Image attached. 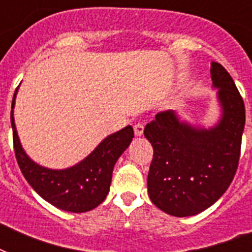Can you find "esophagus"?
Instances as JSON below:
<instances>
[{
  "mask_svg": "<svg viewBox=\"0 0 252 252\" xmlns=\"http://www.w3.org/2000/svg\"><path fill=\"white\" fill-rule=\"evenodd\" d=\"M134 134L137 136V137H140V136H142L144 134V124H141V123H138V124H136L134 126Z\"/></svg>",
  "mask_w": 252,
  "mask_h": 252,
  "instance_id": "34e87169",
  "label": "esophagus"
}]
</instances>
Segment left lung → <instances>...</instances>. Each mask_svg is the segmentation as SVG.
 I'll return each mask as SVG.
<instances>
[{"label": "left lung", "instance_id": "8db88e82", "mask_svg": "<svg viewBox=\"0 0 252 252\" xmlns=\"http://www.w3.org/2000/svg\"><path fill=\"white\" fill-rule=\"evenodd\" d=\"M212 86L221 115L209 128L159 112L144 134L154 150L148 174L152 203L167 215L201 213L225 193L238 167L245 129V104L234 81L219 63L211 64Z\"/></svg>", "mask_w": 252, "mask_h": 252}]
</instances>
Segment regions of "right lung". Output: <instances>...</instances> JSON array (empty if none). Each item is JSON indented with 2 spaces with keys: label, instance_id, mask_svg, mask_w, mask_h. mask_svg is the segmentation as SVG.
Here are the masks:
<instances>
[{
  "label": "right lung",
  "instance_id": "obj_1",
  "mask_svg": "<svg viewBox=\"0 0 252 252\" xmlns=\"http://www.w3.org/2000/svg\"><path fill=\"white\" fill-rule=\"evenodd\" d=\"M17 93L18 89L14 93L10 119L15 157L26 180L45 201L65 212L82 213L98 207L108 195L114 166L132 142L133 128L126 126L107 136L87 157L70 167H44L27 156L18 137L14 122Z\"/></svg>",
  "mask_w": 252,
  "mask_h": 252
}]
</instances>
